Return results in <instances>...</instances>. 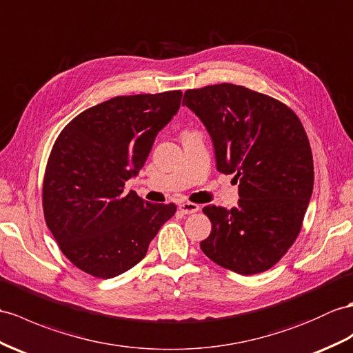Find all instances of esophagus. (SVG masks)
I'll list each match as a JSON object with an SVG mask.
<instances>
[{
  "mask_svg": "<svg viewBox=\"0 0 353 353\" xmlns=\"http://www.w3.org/2000/svg\"><path fill=\"white\" fill-rule=\"evenodd\" d=\"M199 210H201V206L197 203H193V202H183L181 205H179V211H181L183 214H193Z\"/></svg>",
  "mask_w": 353,
  "mask_h": 353,
  "instance_id": "obj_1",
  "label": "esophagus"
}]
</instances>
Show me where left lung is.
Returning a JSON list of instances; mask_svg holds the SVG:
<instances>
[{"label": "left lung", "instance_id": "8db88e82", "mask_svg": "<svg viewBox=\"0 0 353 353\" xmlns=\"http://www.w3.org/2000/svg\"><path fill=\"white\" fill-rule=\"evenodd\" d=\"M183 105L210 132L217 169L239 183L232 210L203 206L212 230L202 252L241 276L268 271L295 243L313 193L303 123L283 101L226 82L187 90Z\"/></svg>", "mask_w": 353, "mask_h": 353}]
</instances>
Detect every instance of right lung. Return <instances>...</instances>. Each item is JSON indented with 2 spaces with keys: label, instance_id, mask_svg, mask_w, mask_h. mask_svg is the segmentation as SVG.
<instances>
[{
  "label": "right lung",
  "instance_id": "add662e5",
  "mask_svg": "<svg viewBox=\"0 0 353 353\" xmlns=\"http://www.w3.org/2000/svg\"><path fill=\"white\" fill-rule=\"evenodd\" d=\"M181 90L118 96L81 112L50 150L43 176V214L59 250L97 279L139 263L175 203L124 193L157 133L181 105Z\"/></svg>",
  "mask_w": 353,
  "mask_h": 353
}]
</instances>
